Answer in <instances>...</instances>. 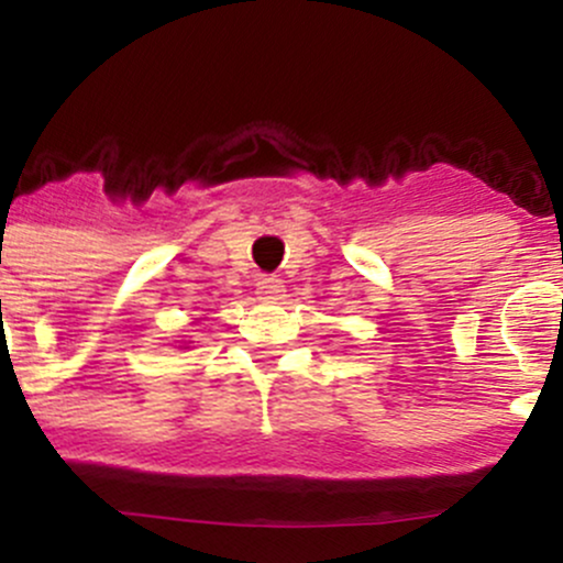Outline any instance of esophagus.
Listing matches in <instances>:
<instances>
[{"mask_svg":"<svg viewBox=\"0 0 563 563\" xmlns=\"http://www.w3.org/2000/svg\"><path fill=\"white\" fill-rule=\"evenodd\" d=\"M283 294H286V286H283L280 277H260V283H256V296L262 301H277L283 299Z\"/></svg>","mask_w":563,"mask_h":563,"instance_id":"esophagus-1","label":"esophagus"}]
</instances>
